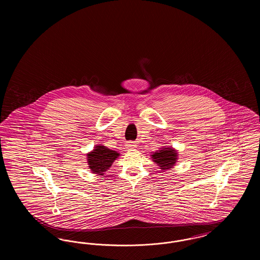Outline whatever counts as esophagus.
<instances>
[{
  "mask_svg": "<svg viewBox=\"0 0 260 260\" xmlns=\"http://www.w3.org/2000/svg\"><path fill=\"white\" fill-rule=\"evenodd\" d=\"M125 146H126V148L127 149H136L137 145H136V143H135V142L129 141V142H126Z\"/></svg>",
  "mask_w": 260,
  "mask_h": 260,
  "instance_id": "1",
  "label": "esophagus"
}]
</instances>
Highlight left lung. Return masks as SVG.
I'll list each match as a JSON object with an SVG mask.
<instances>
[{
  "label": "left lung",
  "instance_id": "left-lung-1",
  "mask_svg": "<svg viewBox=\"0 0 260 260\" xmlns=\"http://www.w3.org/2000/svg\"><path fill=\"white\" fill-rule=\"evenodd\" d=\"M161 150L156 151L151 158L157 164L161 171L172 169L177 161V152L173 147H161Z\"/></svg>",
  "mask_w": 260,
  "mask_h": 260
}]
</instances>
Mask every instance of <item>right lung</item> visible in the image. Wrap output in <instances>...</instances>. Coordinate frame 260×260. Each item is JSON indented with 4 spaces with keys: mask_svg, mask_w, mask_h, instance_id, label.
Returning <instances> with one entry per match:
<instances>
[{
    "mask_svg": "<svg viewBox=\"0 0 260 260\" xmlns=\"http://www.w3.org/2000/svg\"><path fill=\"white\" fill-rule=\"evenodd\" d=\"M87 164L92 173L99 175L104 174L111 167L114 161L120 156L117 151H113L103 145H96L94 149L87 153Z\"/></svg>",
    "mask_w": 260,
    "mask_h": 260,
    "instance_id": "right-lung-1",
    "label": "right lung"
}]
</instances>
